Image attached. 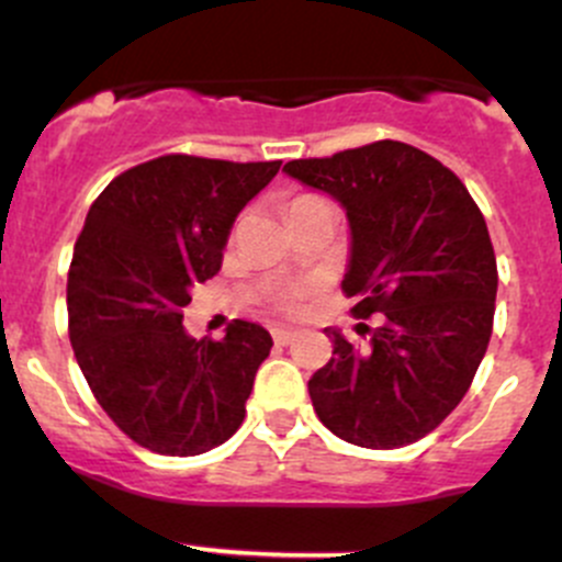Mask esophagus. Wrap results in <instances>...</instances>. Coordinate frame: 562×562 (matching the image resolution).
<instances>
[{
    "mask_svg": "<svg viewBox=\"0 0 562 562\" xmlns=\"http://www.w3.org/2000/svg\"><path fill=\"white\" fill-rule=\"evenodd\" d=\"M271 337H274L277 345H291L293 337H296V331H293V328L280 326V328H274V331H271Z\"/></svg>",
    "mask_w": 562,
    "mask_h": 562,
    "instance_id": "1",
    "label": "esophagus"
}]
</instances>
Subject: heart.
Segmentation results:
<instances>
[{
	"instance_id": "b5f03b06",
	"label": "heart",
	"mask_w": 562,
	"mask_h": 562,
	"mask_svg": "<svg viewBox=\"0 0 562 562\" xmlns=\"http://www.w3.org/2000/svg\"><path fill=\"white\" fill-rule=\"evenodd\" d=\"M302 201H310V198H299V201H296V203H302Z\"/></svg>"
}]
</instances>
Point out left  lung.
<instances>
[{
  "label": "left lung",
  "mask_w": 562,
  "mask_h": 562,
  "mask_svg": "<svg viewBox=\"0 0 562 562\" xmlns=\"http://www.w3.org/2000/svg\"><path fill=\"white\" fill-rule=\"evenodd\" d=\"M282 171L345 209L350 313L383 315L367 348L323 328L334 356L307 383L317 418L361 449L416 443L459 405L490 345L497 263L484 214L443 162L400 140Z\"/></svg>",
  "instance_id": "left-lung-1"
}]
</instances>
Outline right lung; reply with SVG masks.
<instances>
[{
    "instance_id": "add662e5",
    "label": "right lung",
    "mask_w": 562,
    "mask_h": 562,
    "mask_svg": "<svg viewBox=\"0 0 562 562\" xmlns=\"http://www.w3.org/2000/svg\"><path fill=\"white\" fill-rule=\"evenodd\" d=\"M280 166L166 155L116 176L89 209L67 274L70 342L100 407L144 449L195 457L245 422L271 334L234 321L220 342L192 339L181 310Z\"/></svg>"
}]
</instances>
